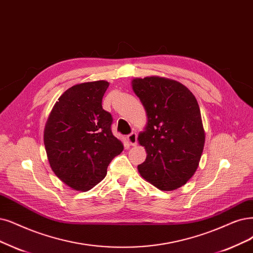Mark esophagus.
Masks as SVG:
<instances>
[{
  "label": "esophagus",
  "instance_id": "1",
  "mask_svg": "<svg viewBox=\"0 0 253 253\" xmlns=\"http://www.w3.org/2000/svg\"><path fill=\"white\" fill-rule=\"evenodd\" d=\"M127 141L131 146H136L137 145V135H136V133H134V132L130 133L127 136Z\"/></svg>",
  "mask_w": 253,
  "mask_h": 253
}]
</instances>
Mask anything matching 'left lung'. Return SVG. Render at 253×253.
<instances>
[{"label":"left lung","instance_id":"8db88e82","mask_svg":"<svg viewBox=\"0 0 253 253\" xmlns=\"http://www.w3.org/2000/svg\"><path fill=\"white\" fill-rule=\"evenodd\" d=\"M131 84L148 119L137 138L147 157L137 170L158 190L174 191L195 174L203 152L205 131L198 102L182 83L169 78H134Z\"/></svg>","mask_w":253,"mask_h":253}]
</instances>
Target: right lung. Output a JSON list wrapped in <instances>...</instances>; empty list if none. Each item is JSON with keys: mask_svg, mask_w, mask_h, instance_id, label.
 Segmentation results:
<instances>
[{"mask_svg": "<svg viewBox=\"0 0 253 253\" xmlns=\"http://www.w3.org/2000/svg\"><path fill=\"white\" fill-rule=\"evenodd\" d=\"M105 80L76 84L65 90L46 120L43 143L52 171L70 188L86 192L107 173L124 146L111 132L112 118L102 108Z\"/></svg>", "mask_w": 253, "mask_h": 253, "instance_id": "add662e5", "label": "right lung"}]
</instances>
